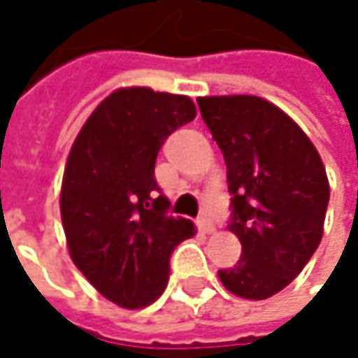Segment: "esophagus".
<instances>
[{"instance_id": "esophagus-1", "label": "esophagus", "mask_w": 358, "mask_h": 358, "mask_svg": "<svg viewBox=\"0 0 358 358\" xmlns=\"http://www.w3.org/2000/svg\"><path fill=\"white\" fill-rule=\"evenodd\" d=\"M198 227H200L201 233H206V235L214 233V224H212V220H210L208 216H200V218H198Z\"/></svg>"}]
</instances>
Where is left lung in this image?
I'll list each match as a JSON object with an SVG mask.
<instances>
[{"label": "left lung", "mask_w": 358, "mask_h": 358, "mask_svg": "<svg viewBox=\"0 0 358 358\" xmlns=\"http://www.w3.org/2000/svg\"><path fill=\"white\" fill-rule=\"evenodd\" d=\"M201 119L227 162L241 259L218 270L237 296L262 301L289 287L324 235L330 183L320 152L291 117L251 94L201 96Z\"/></svg>", "instance_id": "left-lung-1"}]
</instances>
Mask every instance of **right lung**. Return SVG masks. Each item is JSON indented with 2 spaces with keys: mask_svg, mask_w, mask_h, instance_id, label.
<instances>
[{
  "mask_svg": "<svg viewBox=\"0 0 358 358\" xmlns=\"http://www.w3.org/2000/svg\"><path fill=\"white\" fill-rule=\"evenodd\" d=\"M189 96L146 86L111 92L82 125L66 162L62 222L76 268L125 309L155 303L169 282V259L196 235L166 212L155 162L164 140L194 121Z\"/></svg>",
  "mask_w": 358,
  "mask_h": 358,
  "instance_id": "1",
  "label": "right lung"
}]
</instances>
